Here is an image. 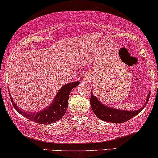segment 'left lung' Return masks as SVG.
<instances>
[{"mask_svg": "<svg viewBox=\"0 0 158 158\" xmlns=\"http://www.w3.org/2000/svg\"><path fill=\"white\" fill-rule=\"evenodd\" d=\"M150 96V93H148L147 96L146 102L145 105L140 109H138L136 110L128 111L125 110H119L116 108H113L108 107V106L104 105L102 104L98 98L93 95V92L91 91V98H90V104L93 109V111L95 114V116L98 117L99 119H102L103 121L110 122L112 123H122L131 119V118L136 116L138 113H139L143 110V108L146 105L148 102V98Z\"/></svg>", "mask_w": 158, "mask_h": 158, "instance_id": "left-lung-1", "label": "left lung"}]
</instances>
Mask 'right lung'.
<instances>
[{"instance_id": "add662e5", "label": "right lung", "mask_w": 158, "mask_h": 158, "mask_svg": "<svg viewBox=\"0 0 158 158\" xmlns=\"http://www.w3.org/2000/svg\"><path fill=\"white\" fill-rule=\"evenodd\" d=\"M79 84V81H75V82L69 83V84L63 85L57 92L55 98L51 103L50 105L48 106L45 109L36 113L24 111L22 109H21L20 107H18L17 104L14 102L13 99L12 98L11 95H10V96L14 108L21 115L31 121L36 122V123L49 125L53 122L59 121L63 117L66 112L67 108H68L69 98L71 91L75 86H78Z\"/></svg>"}]
</instances>
